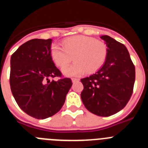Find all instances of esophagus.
<instances>
[{
	"label": "esophagus",
	"mask_w": 148,
	"mask_h": 148,
	"mask_svg": "<svg viewBox=\"0 0 148 148\" xmlns=\"http://www.w3.org/2000/svg\"><path fill=\"white\" fill-rule=\"evenodd\" d=\"M79 81V79L78 78H72V82L74 83V82H78Z\"/></svg>",
	"instance_id": "obj_1"
}]
</instances>
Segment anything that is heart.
I'll return each mask as SVG.
<instances>
[{
	"mask_svg": "<svg viewBox=\"0 0 148 148\" xmlns=\"http://www.w3.org/2000/svg\"><path fill=\"white\" fill-rule=\"evenodd\" d=\"M62 47L56 44L50 47L51 58L57 66L63 67L73 56L75 62L62 69L67 76H78L92 73L102 66L108 56V46L104 41L84 35H75L64 39Z\"/></svg>",
	"mask_w": 148,
	"mask_h": 148,
	"instance_id": "obj_1",
	"label": "heart"
}]
</instances>
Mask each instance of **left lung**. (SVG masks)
<instances>
[{
    "instance_id": "1",
    "label": "left lung",
    "mask_w": 148,
    "mask_h": 148,
    "mask_svg": "<svg viewBox=\"0 0 148 148\" xmlns=\"http://www.w3.org/2000/svg\"><path fill=\"white\" fill-rule=\"evenodd\" d=\"M101 38L108 46L104 65L90 76L81 79L82 102L90 112L110 116L125 108L133 93L135 66L124 44L108 35Z\"/></svg>"
}]
</instances>
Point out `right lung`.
Returning <instances> with one entry per match:
<instances>
[{
	"label": "right lung",
	"instance_id": "1",
	"mask_svg": "<svg viewBox=\"0 0 148 148\" xmlns=\"http://www.w3.org/2000/svg\"><path fill=\"white\" fill-rule=\"evenodd\" d=\"M52 39H32L13 53L10 60V83L18 105L38 119L49 118L64 105L71 87L69 78L61 77L50 56Z\"/></svg>",
	"mask_w": 148,
	"mask_h": 148
}]
</instances>
